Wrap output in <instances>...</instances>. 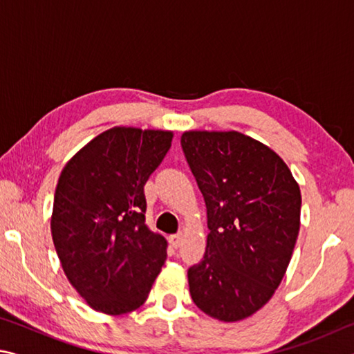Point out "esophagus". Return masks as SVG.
Instances as JSON below:
<instances>
[{
  "label": "esophagus",
  "instance_id": "obj_1",
  "mask_svg": "<svg viewBox=\"0 0 354 354\" xmlns=\"http://www.w3.org/2000/svg\"><path fill=\"white\" fill-rule=\"evenodd\" d=\"M169 242L173 248H179L183 242V232H178V234H173L169 237Z\"/></svg>",
  "mask_w": 354,
  "mask_h": 354
}]
</instances>
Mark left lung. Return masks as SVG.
<instances>
[{"mask_svg":"<svg viewBox=\"0 0 354 354\" xmlns=\"http://www.w3.org/2000/svg\"><path fill=\"white\" fill-rule=\"evenodd\" d=\"M181 147L209 227L205 256L187 270L192 299L221 322L247 319L284 278L299 231V187L273 149L236 131H187Z\"/></svg>","mask_w":354,"mask_h":354,"instance_id":"1","label":"left lung"}]
</instances>
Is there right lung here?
I'll return each mask as SVG.
<instances>
[{
    "mask_svg": "<svg viewBox=\"0 0 354 354\" xmlns=\"http://www.w3.org/2000/svg\"><path fill=\"white\" fill-rule=\"evenodd\" d=\"M171 139L170 131L107 129L59 176L53 242L70 284L98 313L140 308L167 259V241L145 225L143 185Z\"/></svg>",
    "mask_w": 354,
    "mask_h": 354,
    "instance_id": "obj_1",
    "label": "right lung"
}]
</instances>
